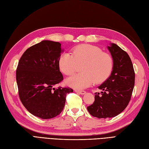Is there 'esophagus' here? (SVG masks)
Returning a JSON list of instances; mask_svg holds the SVG:
<instances>
[{
	"instance_id": "34e87169",
	"label": "esophagus",
	"mask_w": 149,
	"mask_h": 149,
	"mask_svg": "<svg viewBox=\"0 0 149 149\" xmlns=\"http://www.w3.org/2000/svg\"><path fill=\"white\" fill-rule=\"evenodd\" d=\"M75 92L79 94H82V95H83V94H86V91H81V90H75Z\"/></svg>"
}]
</instances>
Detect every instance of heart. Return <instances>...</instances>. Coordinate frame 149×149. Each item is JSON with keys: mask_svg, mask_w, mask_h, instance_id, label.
<instances>
[{"mask_svg": "<svg viewBox=\"0 0 149 149\" xmlns=\"http://www.w3.org/2000/svg\"><path fill=\"white\" fill-rule=\"evenodd\" d=\"M81 64V73L73 75L66 81L71 87L77 89L87 88L93 82L100 83L105 81L113 67V61L109 54L91 45L76 47L72 49V54L64 52L58 60L60 70L67 76L73 74L78 65Z\"/></svg>", "mask_w": 149, "mask_h": 149, "instance_id": "heart-1", "label": "heart"}]
</instances>
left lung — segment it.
<instances>
[{
    "mask_svg": "<svg viewBox=\"0 0 149 149\" xmlns=\"http://www.w3.org/2000/svg\"><path fill=\"white\" fill-rule=\"evenodd\" d=\"M113 61L111 75L94 94V102L87 107L90 114L99 119L111 118L121 113L127 106L135 83L132 63L128 54L115 43L107 46Z\"/></svg>",
    "mask_w": 149,
    "mask_h": 149,
    "instance_id": "obj_1",
    "label": "left lung"
}]
</instances>
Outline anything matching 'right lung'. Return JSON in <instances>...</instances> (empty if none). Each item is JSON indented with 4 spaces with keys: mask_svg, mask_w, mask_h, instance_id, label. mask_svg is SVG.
<instances>
[{
    "mask_svg": "<svg viewBox=\"0 0 149 149\" xmlns=\"http://www.w3.org/2000/svg\"><path fill=\"white\" fill-rule=\"evenodd\" d=\"M61 43L50 40L28 48L22 55L16 71V79L20 101L35 116L48 119L63 111L70 88L53 86L63 79L58 60L63 49Z\"/></svg>",
    "mask_w": 149,
    "mask_h": 149,
    "instance_id": "add662e5",
    "label": "right lung"
}]
</instances>
